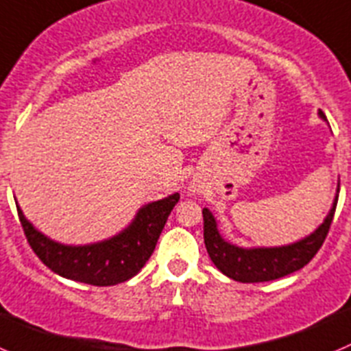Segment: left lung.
<instances>
[{
	"label": "left lung",
	"mask_w": 351,
	"mask_h": 351,
	"mask_svg": "<svg viewBox=\"0 0 351 351\" xmlns=\"http://www.w3.org/2000/svg\"><path fill=\"white\" fill-rule=\"evenodd\" d=\"M320 117H325L324 112H320ZM337 192H339V189H337ZM336 204L337 197L324 223L308 238L289 246L252 248V250L238 248V246L223 241L222 236L219 234L213 215L204 208V245H206L208 255H210L215 266L219 267L226 276L232 278L236 282L261 283L287 276V274L304 267L320 250V246L324 245L325 238L329 234Z\"/></svg>",
	"instance_id": "8db88e82"
}]
</instances>
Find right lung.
<instances>
[{"mask_svg": "<svg viewBox=\"0 0 351 351\" xmlns=\"http://www.w3.org/2000/svg\"><path fill=\"white\" fill-rule=\"evenodd\" d=\"M178 199L180 194H173L147 204L124 232L108 241L87 246L59 245L38 232L19 206L17 213L27 243L49 269L75 282L110 287L128 282L140 273L152 255L164 223Z\"/></svg>", "mask_w": 351, "mask_h": 351, "instance_id": "right-lung-1", "label": "right lung"}]
</instances>
